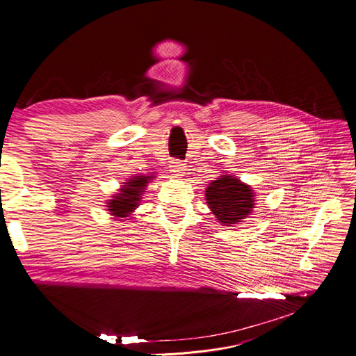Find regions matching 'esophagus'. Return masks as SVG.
<instances>
[{"label": "esophagus", "mask_w": 356, "mask_h": 356, "mask_svg": "<svg viewBox=\"0 0 356 356\" xmlns=\"http://www.w3.org/2000/svg\"><path fill=\"white\" fill-rule=\"evenodd\" d=\"M169 172L174 178H181L186 174V166L184 163H181V161H172L169 166Z\"/></svg>", "instance_id": "1"}]
</instances>
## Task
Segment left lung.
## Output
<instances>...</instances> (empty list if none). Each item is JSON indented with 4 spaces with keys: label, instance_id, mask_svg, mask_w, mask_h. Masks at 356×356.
<instances>
[{
    "label": "left lung",
    "instance_id": "left-lung-1",
    "mask_svg": "<svg viewBox=\"0 0 356 356\" xmlns=\"http://www.w3.org/2000/svg\"><path fill=\"white\" fill-rule=\"evenodd\" d=\"M207 203L217 220L224 224H238L254 209V191L250 186L232 175H221L207 188Z\"/></svg>",
    "mask_w": 356,
    "mask_h": 356
}]
</instances>
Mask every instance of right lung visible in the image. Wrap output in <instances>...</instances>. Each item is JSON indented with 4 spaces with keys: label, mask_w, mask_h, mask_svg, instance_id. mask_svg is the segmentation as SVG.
Instances as JSON below:
<instances>
[{
    "label": "right lung",
    "mask_w": 356,
    "mask_h": 356,
    "mask_svg": "<svg viewBox=\"0 0 356 356\" xmlns=\"http://www.w3.org/2000/svg\"><path fill=\"white\" fill-rule=\"evenodd\" d=\"M153 178L154 177L136 175L131 179H127V182H123L124 186L120 188V193H117L115 196H113V199L106 204L110 213L114 215L118 220L129 217L138 207L139 199H141V195L144 193L149 179Z\"/></svg>",
    "instance_id": "right-lung-1"
}]
</instances>
